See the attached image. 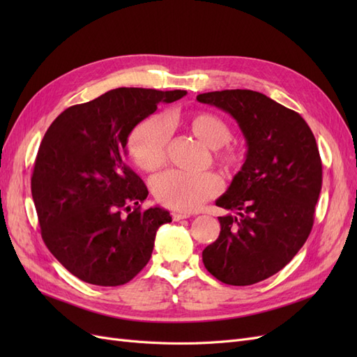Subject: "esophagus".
I'll return each mask as SVG.
<instances>
[{"label":"esophagus","instance_id":"34e87169","mask_svg":"<svg viewBox=\"0 0 357 357\" xmlns=\"http://www.w3.org/2000/svg\"><path fill=\"white\" fill-rule=\"evenodd\" d=\"M190 215L188 214V213H180V211H174L172 213V219H174L176 222H178V220H183V219H189Z\"/></svg>","mask_w":357,"mask_h":357}]
</instances>
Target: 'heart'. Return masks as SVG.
<instances>
[{
    "label": "heart",
    "instance_id": "obj_1",
    "mask_svg": "<svg viewBox=\"0 0 357 357\" xmlns=\"http://www.w3.org/2000/svg\"><path fill=\"white\" fill-rule=\"evenodd\" d=\"M168 126H185L201 144L215 149V158L225 168H235L240 164V155L236 150L225 147L231 131L219 116L205 112L188 116L172 113L167 116L165 122L158 117L149 119L129 138V155L139 169L155 172L164 167ZM219 189L220 180L213 172L189 174L181 171H168L153 183L156 199L165 207L180 211L197 210L205 201L213 198Z\"/></svg>",
    "mask_w": 357,
    "mask_h": 357
}]
</instances>
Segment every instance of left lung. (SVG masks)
I'll use <instances>...</instances> for the list:
<instances>
[{
  "instance_id": "1",
  "label": "left lung",
  "mask_w": 357,
  "mask_h": 357,
  "mask_svg": "<svg viewBox=\"0 0 357 357\" xmlns=\"http://www.w3.org/2000/svg\"><path fill=\"white\" fill-rule=\"evenodd\" d=\"M197 100L231 114L245 139L241 169L215 201L219 238L202 252L207 271L225 284L248 286L284 268L304 245L321 189L316 138L296 112L261 92L228 89Z\"/></svg>"
}]
</instances>
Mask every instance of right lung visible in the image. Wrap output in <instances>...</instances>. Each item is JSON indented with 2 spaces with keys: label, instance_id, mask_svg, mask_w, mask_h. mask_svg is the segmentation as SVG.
I'll use <instances>...</instances> for the list:
<instances>
[{
  "label": "right lung",
  "instance_id": "1",
  "mask_svg": "<svg viewBox=\"0 0 357 357\" xmlns=\"http://www.w3.org/2000/svg\"><path fill=\"white\" fill-rule=\"evenodd\" d=\"M186 91L119 88L63 110L45 134L31 178L43 241L82 282L121 286L142 271L171 215L139 210L149 190L128 167L132 129Z\"/></svg>",
  "mask_w": 357,
  "mask_h": 357
}]
</instances>
